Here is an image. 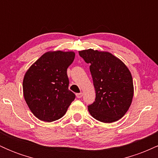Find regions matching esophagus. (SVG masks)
Returning a JSON list of instances; mask_svg holds the SVG:
<instances>
[{
  "label": "esophagus",
  "mask_w": 158,
  "mask_h": 158,
  "mask_svg": "<svg viewBox=\"0 0 158 158\" xmlns=\"http://www.w3.org/2000/svg\"><path fill=\"white\" fill-rule=\"evenodd\" d=\"M82 96H83V94L82 93H79V94H77V98H81L82 97Z\"/></svg>",
  "instance_id": "1"
}]
</instances>
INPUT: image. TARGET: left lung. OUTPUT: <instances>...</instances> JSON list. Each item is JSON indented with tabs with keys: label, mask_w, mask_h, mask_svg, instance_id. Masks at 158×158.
I'll return each instance as SVG.
<instances>
[{
	"label": "left lung",
	"mask_w": 158,
	"mask_h": 158,
	"mask_svg": "<svg viewBox=\"0 0 158 158\" xmlns=\"http://www.w3.org/2000/svg\"><path fill=\"white\" fill-rule=\"evenodd\" d=\"M90 71L96 99L88 106L90 115L99 122L111 123L128 111L134 97V85L129 69L119 58L107 51L88 49L79 51Z\"/></svg>",
	"instance_id": "obj_1"
}]
</instances>
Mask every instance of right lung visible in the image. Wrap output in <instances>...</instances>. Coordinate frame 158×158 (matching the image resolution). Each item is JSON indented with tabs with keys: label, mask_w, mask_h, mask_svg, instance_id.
<instances>
[{
	"label": "right lung",
	"mask_w": 158,
	"mask_h": 158,
	"mask_svg": "<svg viewBox=\"0 0 158 158\" xmlns=\"http://www.w3.org/2000/svg\"><path fill=\"white\" fill-rule=\"evenodd\" d=\"M75 58L73 51H48L27 70L23 94L34 116L44 122L61 118L75 99L68 89L67 69Z\"/></svg>",
	"instance_id": "add662e5"
}]
</instances>
